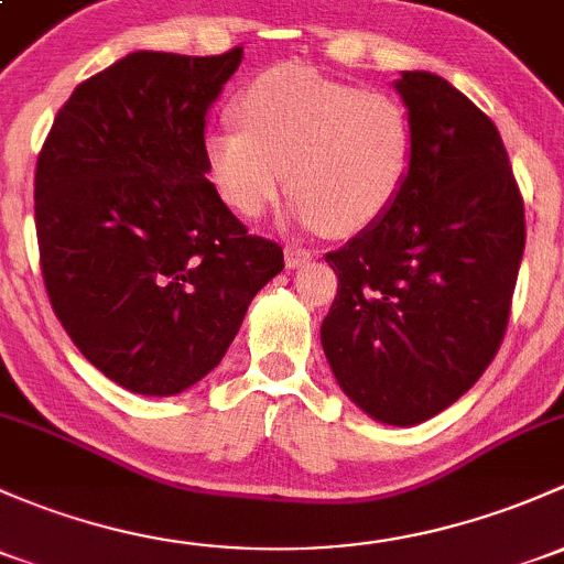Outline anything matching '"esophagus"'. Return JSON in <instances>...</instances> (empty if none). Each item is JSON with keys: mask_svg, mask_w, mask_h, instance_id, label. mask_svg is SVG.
<instances>
[{"mask_svg": "<svg viewBox=\"0 0 564 564\" xmlns=\"http://www.w3.org/2000/svg\"><path fill=\"white\" fill-rule=\"evenodd\" d=\"M307 259H311V251L302 246H286V267L289 270H294V267L305 264Z\"/></svg>", "mask_w": 564, "mask_h": 564, "instance_id": "34e87169", "label": "esophagus"}]
</instances>
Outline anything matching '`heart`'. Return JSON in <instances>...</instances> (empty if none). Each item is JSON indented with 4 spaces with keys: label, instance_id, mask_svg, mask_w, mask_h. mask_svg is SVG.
<instances>
[{
    "label": "heart",
    "instance_id": "heart-1",
    "mask_svg": "<svg viewBox=\"0 0 564 564\" xmlns=\"http://www.w3.org/2000/svg\"><path fill=\"white\" fill-rule=\"evenodd\" d=\"M235 118L240 128L207 129L203 151L218 197L237 216H262L289 177V213L300 224L354 235L381 221L405 188L413 123L391 94L281 64L237 94Z\"/></svg>",
    "mask_w": 564,
    "mask_h": 564
}]
</instances>
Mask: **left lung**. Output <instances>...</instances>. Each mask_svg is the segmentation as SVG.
<instances>
[{
    "mask_svg": "<svg viewBox=\"0 0 564 564\" xmlns=\"http://www.w3.org/2000/svg\"><path fill=\"white\" fill-rule=\"evenodd\" d=\"M413 123L405 188L327 262L322 346L340 389L383 424L446 411L495 359L511 316L524 199L500 132L432 73L394 83Z\"/></svg>",
    "mask_w": 564,
    "mask_h": 564,
    "instance_id": "8db88e82",
    "label": "left lung"
}]
</instances>
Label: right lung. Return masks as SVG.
<instances>
[{"label":"right lung","instance_id":"1","mask_svg":"<svg viewBox=\"0 0 564 564\" xmlns=\"http://www.w3.org/2000/svg\"><path fill=\"white\" fill-rule=\"evenodd\" d=\"M242 62L134 51L83 80L34 173L53 313L118 387L170 397L235 340L283 248L251 235L207 181L205 112Z\"/></svg>","mask_w":564,"mask_h":564}]
</instances>
